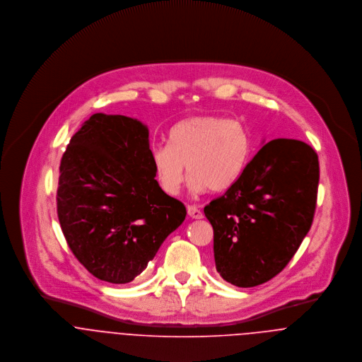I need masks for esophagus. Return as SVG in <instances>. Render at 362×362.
I'll return each instance as SVG.
<instances>
[{
	"mask_svg": "<svg viewBox=\"0 0 362 362\" xmlns=\"http://www.w3.org/2000/svg\"><path fill=\"white\" fill-rule=\"evenodd\" d=\"M187 211H188V216L191 217V218H197V220H199V218H202L204 217V213L198 209L197 206H192V205H189V206L187 207Z\"/></svg>",
	"mask_w": 362,
	"mask_h": 362,
	"instance_id": "34e87169",
	"label": "esophagus"
}]
</instances>
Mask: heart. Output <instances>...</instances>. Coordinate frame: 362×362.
Listing matches in <instances>:
<instances>
[{
  "instance_id": "obj_1",
  "label": "heart",
  "mask_w": 362,
  "mask_h": 362,
  "mask_svg": "<svg viewBox=\"0 0 362 362\" xmlns=\"http://www.w3.org/2000/svg\"><path fill=\"white\" fill-rule=\"evenodd\" d=\"M168 142L151 152L157 184L168 195L180 192L187 168L192 192L227 191L252 153L251 134L243 122L211 114L180 121L170 129Z\"/></svg>"
}]
</instances>
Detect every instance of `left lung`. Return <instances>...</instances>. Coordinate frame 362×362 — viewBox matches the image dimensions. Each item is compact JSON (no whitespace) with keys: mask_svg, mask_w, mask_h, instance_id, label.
<instances>
[{"mask_svg":"<svg viewBox=\"0 0 362 362\" xmlns=\"http://www.w3.org/2000/svg\"><path fill=\"white\" fill-rule=\"evenodd\" d=\"M317 184L319 161L310 145L263 142L235 185L204 210L220 276L245 288L279 274L310 231Z\"/></svg>","mask_w":362,"mask_h":362,"instance_id":"left-lung-1","label":"left lung"}]
</instances>
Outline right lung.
Here are the masks:
<instances>
[{
    "instance_id": "add662e5",
    "label": "right lung",
    "mask_w": 362,
    "mask_h": 362,
    "mask_svg": "<svg viewBox=\"0 0 362 362\" xmlns=\"http://www.w3.org/2000/svg\"><path fill=\"white\" fill-rule=\"evenodd\" d=\"M148 125L93 114L59 164L57 213L76 259L98 279L125 284L185 220V206L157 184Z\"/></svg>"
}]
</instances>
